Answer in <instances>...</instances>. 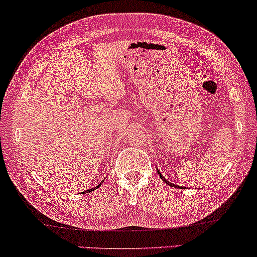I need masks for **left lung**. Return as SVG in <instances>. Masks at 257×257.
Masks as SVG:
<instances>
[{"label":"left lung","instance_id":"left-lung-1","mask_svg":"<svg viewBox=\"0 0 257 257\" xmlns=\"http://www.w3.org/2000/svg\"><path fill=\"white\" fill-rule=\"evenodd\" d=\"M158 175H159V177H161V178H162V181H164V182L166 183V184H169V185H171V186H176L175 184H172V183H170L169 181H166V179H165V177H163V175H162V173H161V172H159V171H158ZM178 188H182V186H178Z\"/></svg>","mask_w":257,"mask_h":257}]
</instances>
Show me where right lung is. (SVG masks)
<instances>
[{
    "label": "right lung",
    "mask_w": 257,
    "mask_h": 257,
    "mask_svg": "<svg viewBox=\"0 0 257 257\" xmlns=\"http://www.w3.org/2000/svg\"><path fill=\"white\" fill-rule=\"evenodd\" d=\"M102 184V181H101V183H100V184L98 185V186H95V188H92V189H88V190H86V191H84V194H87V192H91V191H94V190L96 189V188H99L100 185Z\"/></svg>",
    "instance_id": "add662e5"
}]
</instances>
